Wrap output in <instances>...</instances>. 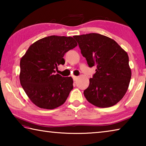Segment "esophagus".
<instances>
[{"label": "esophagus", "instance_id": "obj_1", "mask_svg": "<svg viewBox=\"0 0 146 146\" xmlns=\"http://www.w3.org/2000/svg\"><path fill=\"white\" fill-rule=\"evenodd\" d=\"M78 78V76H73V79L74 81H75L76 80H77Z\"/></svg>", "mask_w": 146, "mask_h": 146}]
</instances>
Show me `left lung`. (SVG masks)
<instances>
[{"instance_id": "1", "label": "left lung", "mask_w": 146, "mask_h": 146, "mask_svg": "<svg viewBox=\"0 0 146 146\" xmlns=\"http://www.w3.org/2000/svg\"><path fill=\"white\" fill-rule=\"evenodd\" d=\"M73 38L89 66L97 67L89 87L84 91L86 98L98 108L115 105L127 92L131 77L126 51L113 39L98 33Z\"/></svg>"}]
</instances>
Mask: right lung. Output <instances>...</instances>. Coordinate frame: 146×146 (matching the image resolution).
I'll return each instance as SVG.
<instances>
[{
	"mask_svg": "<svg viewBox=\"0 0 146 146\" xmlns=\"http://www.w3.org/2000/svg\"><path fill=\"white\" fill-rule=\"evenodd\" d=\"M77 46L71 36L52 35L29 46L20 62V82L29 99L37 107L53 110L66 102L73 88L71 76L55 74L64 64V54Z\"/></svg>",
	"mask_w": 146,
	"mask_h": 146,
	"instance_id": "obj_1",
	"label": "right lung"
}]
</instances>
